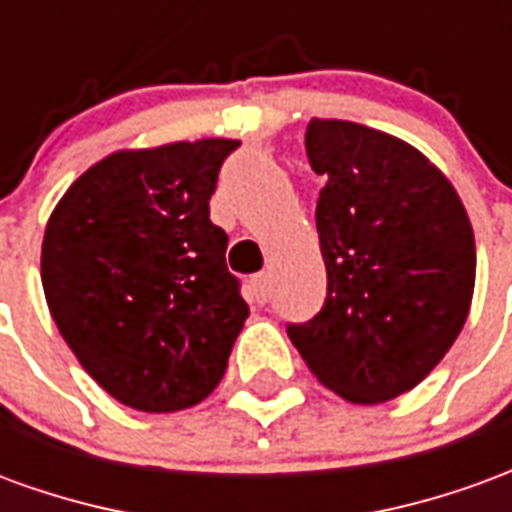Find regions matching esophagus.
Listing matches in <instances>:
<instances>
[{
	"label": "esophagus",
	"mask_w": 512,
	"mask_h": 512,
	"mask_svg": "<svg viewBox=\"0 0 512 512\" xmlns=\"http://www.w3.org/2000/svg\"><path fill=\"white\" fill-rule=\"evenodd\" d=\"M252 285H255L257 301H268V296H271V274H268V271L257 274V277L252 279Z\"/></svg>",
	"instance_id": "esophagus-1"
}]
</instances>
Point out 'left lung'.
I'll list each match as a JSON object with an SVG mask.
<instances>
[{
  "label": "left lung",
  "instance_id": "1",
  "mask_svg": "<svg viewBox=\"0 0 512 512\" xmlns=\"http://www.w3.org/2000/svg\"><path fill=\"white\" fill-rule=\"evenodd\" d=\"M304 145L326 178L315 208L326 301L288 337L323 386L386 403L439 365L469 318L472 222L447 175L397 136L312 117Z\"/></svg>",
  "mask_w": 512,
  "mask_h": 512
}]
</instances>
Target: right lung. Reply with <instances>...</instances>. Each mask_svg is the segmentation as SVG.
Wrapping results in <instances>:
<instances>
[{"instance_id":"obj_1","label":"right lung","mask_w":512,"mask_h":512,"mask_svg":"<svg viewBox=\"0 0 512 512\" xmlns=\"http://www.w3.org/2000/svg\"><path fill=\"white\" fill-rule=\"evenodd\" d=\"M238 145L213 136L117 150L51 211L40 249L51 318L123 406H197L227 370L249 307L208 202Z\"/></svg>"}]
</instances>
